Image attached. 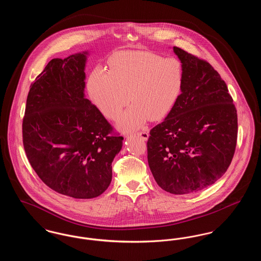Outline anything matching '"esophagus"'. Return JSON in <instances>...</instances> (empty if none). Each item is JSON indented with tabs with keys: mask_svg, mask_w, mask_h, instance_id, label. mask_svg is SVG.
<instances>
[{
	"mask_svg": "<svg viewBox=\"0 0 261 261\" xmlns=\"http://www.w3.org/2000/svg\"><path fill=\"white\" fill-rule=\"evenodd\" d=\"M136 137L140 138V139H142L143 141H147V140H148V138H149V133H148L147 131H142V132L137 133Z\"/></svg>",
	"mask_w": 261,
	"mask_h": 261,
	"instance_id": "esophagus-1",
	"label": "esophagus"
}]
</instances>
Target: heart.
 I'll return each instance as SVG.
<instances>
[{
    "instance_id": "b5f03b06",
    "label": "heart",
    "mask_w": 261,
    "mask_h": 261,
    "mask_svg": "<svg viewBox=\"0 0 261 261\" xmlns=\"http://www.w3.org/2000/svg\"><path fill=\"white\" fill-rule=\"evenodd\" d=\"M111 70L96 66L88 78V93L95 106L107 117L119 118L117 126L129 132L141 128L149 118L159 121L173 111L184 83L183 63L151 51L126 50L113 55Z\"/></svg>"
}]
</instances>
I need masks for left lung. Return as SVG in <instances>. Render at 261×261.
<instances>
[{
  "label": "left lung",
  "instance_id": "obj_1",
  "mask_svg": "<svg viewBox=\"0 0 261 261\" xmlns=\"http://www.w3.org/2000/svg\"><path fill=\"white\" fill-rule=\"evenodd\" d=\"M183 63L182 95L161 124L149 131L148 162L162 190L201 191L227 171L235 153L238 117L219 73L203 60L173 47Z\"/></svg>",
  "mask_w": 261,
  "mask_h": 261
}]
</instances>
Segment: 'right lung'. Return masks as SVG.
<instances>
[{
  "label": "right lung",
  "instance_id": "obj_1",
  "mask_svg": "<svg viewBox=\"0 0 261 261\" xmlns=\"http://www.w3.org/2000/svg\"><path fill=\"white\" fill-rule=\"evenodd\" d=\"M87 50L53 59L31 84L22 123L27 159L51 190L93 199L112 182L123 137L84 94Z\"/></svg>",
  "mask_w": 261,
  "mask_h": 261
}]
</instances>
